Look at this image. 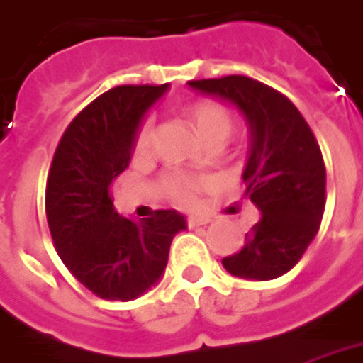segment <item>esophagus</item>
Masks as SVG:
<instances>
[{"label": "esophagus", "instance_id": "obj_1", "mask_svg": "<svg viewBox=\"0 0 363 363\" xmlns=\"http://www.w3.org/2000/svg\"><path fill=\"white\" fill-rule=\"evenodd\" d=\"M208 222H211V218H208V216H189V218H187V225H189V228L206 225Z\"/></svg>", "mask_w": 363, "mask_h": 363}]
</instances>
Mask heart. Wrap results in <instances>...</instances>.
Returning <instances> with one entry per match:
<instances>
[{"mask_svg": "<svg viewBox=\"0 0 363 363\" xmlns=\"http://www.w3.org/2000/svg\"><path fill=\"white\" fill-rule=\"evenodd\" d=\"M191 120L197 133L208 147H222L233 133V118L228 108L216 101H199L191 107ZM152 147V124L145 122L135 135V152L147 155ZM206 185V178L184 170L166 172L162 178V191L174 204L195 206L199 195Z\"/></svg>", "mask_w": 363, "mask_h": 363, "instance_id": "b5f03b06", "label": "heart"}]
</instances>
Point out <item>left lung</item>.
Masks as SVG:
<instances>
[{"label":"left lung","instance_id":"left-lung-1","mask_svg":"<svg viewBox=\"0 0 363 363\" xmlns=\"http://www.w3.org/2000/svg\"><path fill=\"white\" fill-rule=\"evenodd\" d=\"M189 86L233 103L249 124L245 195L262 218L245 235L243 249L223 258V268L256 281L287 274L312 243L325 211V164L314 132L293 101L249 76Z\"/></svg>","mask_w":363,"mask_h":363}]
</instances>
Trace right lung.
<instances>
[{
    "instance_id": "1",
    "label": "right lung",
    "mask_w": 363,
    "mask_h": 363,
    "mask_svg": "<svg viewBox=\"0 0 363 363\" xmlns=\"http://www.w3.org/2000/svg\"><path fill=\"white\" fill-rule=\"evenodd\" d=\"M168 89L118 86L82 108L53 155L45 214L57 255L70 274L105 301H133L159 281L174 235L176 211L132 222L114 211L111 184L126 170L143 114Z\"/></svg>"
}]
</instances>
